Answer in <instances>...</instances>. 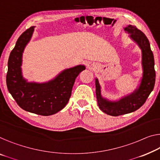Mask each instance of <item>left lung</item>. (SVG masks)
Listing matches in <instances>:
<instances>
[{"label":"left lung","instance_id":"obj_1","mask_svg":"<svg viewBox=\"0 0 160 160\" xmlns=\"http://www.w3.org/2000/svg\"><path fill=\"white\" fill-rule=\"evenodd\" d=\"M129 33L130 37L137 43L142 52L143 77L139 89L132 95L125 97L117 102H111L103 98L101 95V87L98 80H95V92L98 104L101 110L105 113L112 116L124 115L137 111L146 102L147 98L153 90L155 83L156 73L154 70V59L150 44L147 37L142 31L128 25L125 28Z\"/></svg>","mask_w":160,"mask_h":160}]
</instances>
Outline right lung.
Listing matches in <instances>:
<instances>
[{
    "instance_id": "add662e5",
    "label": "right lung",
    "mask_w": 160,
    "mask_h": 160,
    "mask_svg": "<svg viewBox=\"0 0 160 160\" xmlns=\"http://www.w3.org/2000/svg\"><path fill=\"white\" fill-rule=\"evenodd\" d=\"M34 29L32 27L26 30L11 52L6 85L12 97L23 110L38 115L51 116L61 111L68 103L76 78L85 68L78 65L68 69L47 83L27 82L21 75V58Z\"/></svg>"
}]
</instances>
